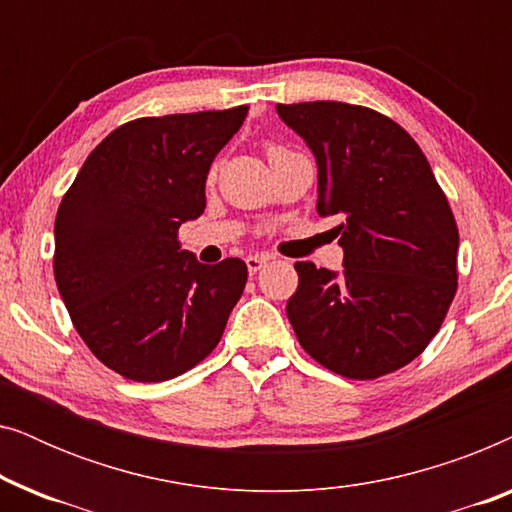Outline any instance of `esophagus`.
<instances>
[{
    "instance_id": "esophagus-1",
    "label": "esophagus",
    "mask_w": 512,
    "mask_h": 512,
    "mask_svg": "<svg viewBox=\"0 0 512 512\" xmlns=\"http://www.w3.org/2000/svg\"><path fill=\"white\" fill-rule=\"evenodd\" d=\"M270 261V256H249L247 258V268H249V275H256V272L258 270H263L265 268V263H268Z\"/></svg>"
}]
</instances>
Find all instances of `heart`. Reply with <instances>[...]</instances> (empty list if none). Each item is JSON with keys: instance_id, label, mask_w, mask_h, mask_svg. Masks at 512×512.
<instances>
[{"instance_id": "heart-1", "label": "heart", "mask_w": 512, "mask_h": 512, "mask_svg": "<svg viewBox=\"0 0 512 512\" xmlns=\"http://www.w3.org/2000/svg\"><path fill=\"white\" fill-rule=\"evenodd\" d=\"M279 151H286V149H284V146H277V144L268 146V156H272V153H279Z\"/></svg>"}]
</instances>
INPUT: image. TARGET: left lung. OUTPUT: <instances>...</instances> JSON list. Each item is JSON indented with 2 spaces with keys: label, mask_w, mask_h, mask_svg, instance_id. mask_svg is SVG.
Listing matches in <instances>:
<instances>
[{
  "label": "left lung",
  "mask_w": 512,
  "mask_h": 512,
  "mask_svg": "<svg viewBox=\"0 0 512 512\" xmlns=\"http://www.w3.org/2000/svg\"><path fill=\"white\" fill-rule=\"evenodd\" d=\"M317 158V212L335 216L345 270L296 263L286 303L296 338L321 366L375 380L429 345L457 293L459 230L415 139L345 102L277 104Z\"/></svg>",
  "instance_id": "left-lung-1"
}]
</instances>
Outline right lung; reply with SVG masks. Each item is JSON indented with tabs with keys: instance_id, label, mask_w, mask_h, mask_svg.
I'll return each mask as SVG.
<instances>
[{
	"instance_id": "1",
	"label": "right lung",
	"mask_w": 512,
	"mask_h": 512,
	"mask_svg": "<svg viewBox=\"0 0 512 512\" xmlns=\"http://www.w3.org/2000/svg\"><path fill=\"white\" fill-rule=\"evenodd\" d=\"M249 107L137 118L86 158L55 216V284L76 333L135 382L172 380L212 354L247 265L198 263L179 226L205 212V181Z\"/></svg>"
}]
</instances>
